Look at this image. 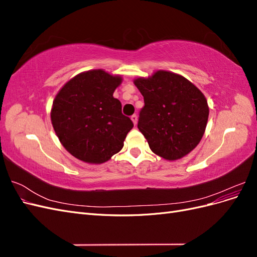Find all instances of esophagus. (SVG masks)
<instances>
[{
	"instance_id": "1",
	"label": "esophagus",
	"mask_w": 257,
	"mask_h": 257,
	"mask_svg": "<svg viewBox=\"0 0 257 257\" xmlns=\"http://www.w3.org/2000/svg\"><path fill=\"white\" fill-rule=\"evenodd\" d=\"M131 119H132V121H133V123H134V125H136L137 124V121H138V118H137V115L136 114H133L131 116Z\"/></svg>"
}]
</instances>
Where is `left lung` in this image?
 <instances>
[{
    "label": "left lung",
    "mask_w": 257,
    "mask_h": 257,
    "mask_svg": "<svg viewBox=\"0 0 257 257\" xmlns=\"http://www.w3.org/2000/svg\"><path fill=\"white\" fill-rule=\"evenodd\" d=\"M134 83L144 96L138 128L159 157L175 161L189 154L203 138L208 122L207 99L183 76L155 72Z\"/></svg>",
    "instance_id": "obj_1"
}]
</instances>
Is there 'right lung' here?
Masks as SVG:
<instances>
[{
    "instance_id": "obj_1",
    "label": "right lung",
    "mask_w": 257,
    "mask_h": 257,
    "mask_svg": "<svg viewBox=\"0 0 257 257\" xmlns=\"http://www.w3.org/2000/svg\"><path fill=\"white\" fill-rule=\"evenodd\" d=\"M122 82L103 69L78 74L53 100L51 123L61 144L73 157L102 164L123 148L134 124L122 113L113 92Z\"/></svg>"
}]
</instances>
